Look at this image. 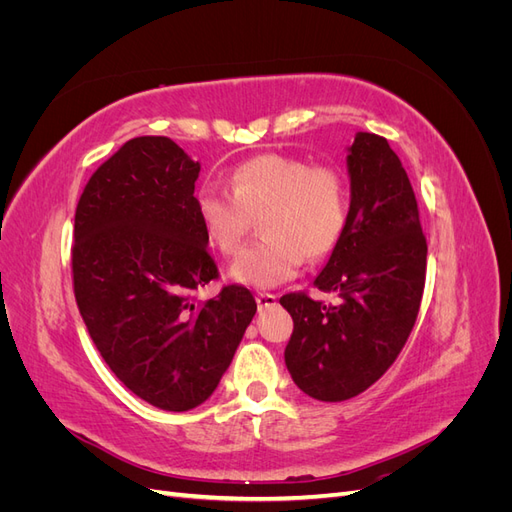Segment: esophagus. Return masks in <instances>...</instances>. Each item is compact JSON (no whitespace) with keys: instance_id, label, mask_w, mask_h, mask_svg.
<instances>
[{"instance_id":"esophagus-1","label":"esophagus","mask_w":512,"mask_h":512,"mask_svg":"<svg viewBox=\"0 0 512 512\" xmlns=\"http://www.w3.org/2000/svg\"><path fill=\"white\" fill-rule=\"evenodd\" d=\"M256 303H258L260 309L262 307H271V305L277 303V294H273V292H258L256 294Z\"/></svg>"}]
</instances>
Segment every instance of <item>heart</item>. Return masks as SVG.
<instances>
[{"mask_svg": "<svg viewBox=\"0 0 512 512\" xmlns=\"http://www.w3.org/2000/svg\"><path fill=\"white\" fill-rule=\"evenodd\" d=\"M228 190L200 185L194 209L207 241L224 256L241 250L258 218L262 237L230 269L232 280L247 286L271 288L290 280L303 256H329L348 228V183L329 164L267 153L232 168Z\"/></svg>", "mask_w": 512, "mask_h": 512, "instance_id": "heart-1", "label": "heart"}]
</instances>
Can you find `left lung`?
Listing matches in <instances>:
<instances>
[{
  "instance_id": "1",
  "label": "left lung",
  "mask_w": 512,
  "mask_h": 512,
  "mask_svg": "<svg viewBox=\"0 0 512 512\" xmlns=\"http://www.w3.org/2000/svg\"><path fill=\"white\" fill-rule=\"evenodd\" d=\"M348 173V228L314 282L337 290L342 303L324 305L307 292L280 299L294 322L286 367L320 401L356 397L382 378L408 342L425 288L427 239L397 153L384 136L359 132Z\"/></svg>"
}]
</instances>
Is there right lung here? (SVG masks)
Wrapping results in <instances>:
<instances>
[{
    "label": "right lung",
    "mask_w": 512,
    "mask_h": 512,
    "mask_svg": "<svg viewBox=\"0 0 512 512\" xmlns=\"http://www.w3.org/2000/svg\"><path fill=\"white\" fill-rule=\"evenodd\" d=\"M200 164L166 136L123 143L89 177L74 215L72 284L102 359L147 404H203L256 314L252 292L218 280L194 209Z\"/></svg>",
    "instance_id": "1"
}]
</instances>
